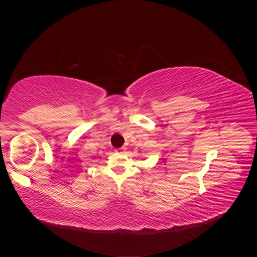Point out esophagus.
<instances>
[{
    "mask_svg": "<svg viewBox=\"0 0 257 257\" xmlns=\"http://www.w3.org/2000/svg\"><path fill=\"white\" fill-rule=\"evenodd\" d=\"M115 151L118 152V153H120V154H124V153L126 152V148L125 147H122V148H120V149H116Z\"/></svg>",
    "mask_w": 257,
    "mask_h": 257,
    "instance_id": "esophagus-1",
    "label": "esophagus"
}]
</instances>
